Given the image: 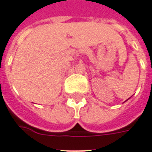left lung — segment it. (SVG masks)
I'll return each mask as SVG.
<instances>
[{
    "label": "left lung",
    "mask_w": 152,
    "mask_h": 152,
    "mask_svg": "<svg viewBox=\"0 0 152 152\" xmlns=\"http://www.w3.org/2000/svg\"><path fill=\"white\" fill-rule=\"evenodd\" d=\"M128 99H129V98H128ZM128 99H127V100H128ZM127 100H126V101H127Z\"/></svg>",
    "instance_id": "obj_1"
}]
</instances>
